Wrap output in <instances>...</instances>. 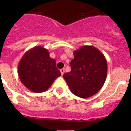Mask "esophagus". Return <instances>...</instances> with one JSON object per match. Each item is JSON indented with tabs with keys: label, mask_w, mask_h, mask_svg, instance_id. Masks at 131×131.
<instances>
[{
	"label": "esophagus",
	"mask_w": 131,
	"mask_h": 131,
	"mask_svg": "<svg viewBox=\"0 0 131 131\" xmlns=\"http://www.w3.org/2000/svg\"><path fill=\"white\" fill-rule=\"evenodd\" d=\"M60 72H61V74H62V75H63V73H64V72H65V69H64V68L60 69Z\"/></svg>",
	"instance_id": "obj_1"
}]
</instances>
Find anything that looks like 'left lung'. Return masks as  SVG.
I'll use <instances>...</instances> for the list:
<instances>
[{"mask_svg":"<svg viewBox=\"0 0 131 131\" xmlns=\"http://www.w3.org/2000/svg\"><path fill=\"white\" fill-rule=\"evenodd\" d=\"M71 70L63 75L70 91L82 98L92 96L100 91L107 77L104 55L93 46H83L73 52Z\"/></svg>","mask_w":131,"mask_h":131,"instance_id":"left-lung-1","label":"left lung"}]
</instances>
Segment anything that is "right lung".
I'll list each match as a JSON object with an SVG mask.
<instances>
[{"label": "right lung", "instance_id": "obj_1", "mask_svg": "<svg viewBox=\"0 0 131 131\" xmlns=\"http://www.w3.org/2000/svg\"><path fill=\"white\" fill-rule=\"evenodd\" d=\"M47 49L35 47L24 54L18 63V75L24 86L35 93L47 91L61 75L54 59Z\"/></svg>", "mask_w": 131, "mask_h": 131}]
</instances>
